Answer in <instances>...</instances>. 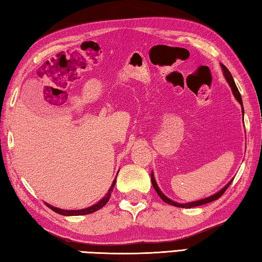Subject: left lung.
<instances>
[{
    "label": "left lung",
    "mask_w": 262,
    "mask_h": 262,
    "mask_svg": "<svg viewBox=\"0 0 262 262\" xmlns=\"http://www.w3.org/2000/svg\"><path fill=\"white\" fill-rule=\"evenodd\" d=\"M222 66V69H223V73H224V76H225V78H226V80H228V83H229V85L231 86V89H232V92H233V94H234V96H235V98L237 100V102H239L241 105H242V112H243V104H242V98H241V94H240V92H239V90H237V87H236V85H235V83H234V80H233V77H232V75H231V73L229 72V69L226 68L224 65H221ZM151 183H152V186H154V188H155V190L157 191V194H158L159 196H160V199L164 201L165 203H167V204H169V205H172V206H177V207H185V208H190V207H195V206H200V205H204V204H207V203H211V202H213V201H216V200H219L221 196H222L224 193H225V190L228 189V187L229 186L231 185V183H232V180L231 182L225 186L224 188H222L221 189L219 193H216V194H214V195H212V196H210V197H207V199H204V200H201V201H196V202H191V203H187V204H180V203H176V202H173V201H171V200H169L168 199V197H166L164 194L161 193V190L159 189V187H158V185H157V183H156V180H155V177H154V175L152 173H151Z\"/></svg>",
    "instance_id": "8db88e82"
}]
</instances>
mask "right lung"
<instances>
[{"instance_id": "add662e5", "label": "right lung", "mask_w": 262, "mask_h": 262, "mask_svg": "<svg viewBox=\"0 0 262 262\" xmlns=\"http://www.w3.org/2000/svg\"><path fill=\"white\" fill-rule=\"evenodd\" d=\"M115 183H116V179L113 180L112 186H111V187H110V189H108V191H107V194L105 195V197H103V199H102L100 202H98L97 204L93 205V206H91V207L84 208V210L67 211V210H61V208H57V207L51 206V205L47 204V203H46V204H47V206L50 208V210H52L54 212H56V213H58V214H60V215H66V216H69V215H85V214L94 213V212H96V211H98V210H101V208H102L104 205H106V203L108 202L110 197H111V193H112V190H113V188H114Z\"/></svg>"}]
</instances>
